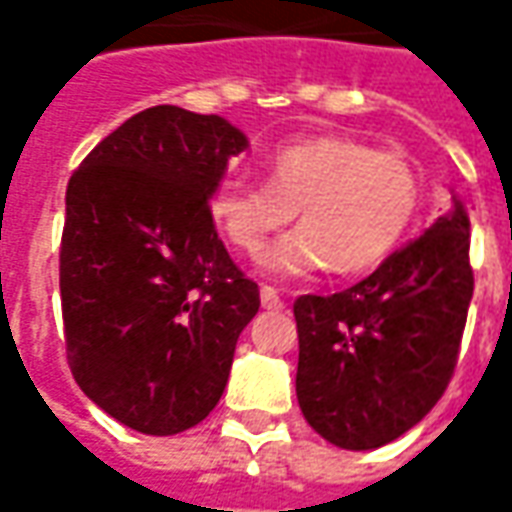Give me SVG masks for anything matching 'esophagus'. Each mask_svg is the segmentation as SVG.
I'll list each match as a JSON object with an SVG mask.
<instances>
[{
  "instance_id": "obj_1",
  "label": "esophagus",
  "mask_w": 512,
  "mask_h": 512,
  "mask_svg": "<svg viewBox=\"0 0 512 512\" xmlns=\"http://www.w3.org/2000/svg\"><path fill=\"white\" fill-rule=\"evenodd\" d=\"M262 307H267V310H282L285 307V299L279 296V290L276 287H270V285H262Z\"/></svg>"
}]
</instances>
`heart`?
Instances as JSON below:
<instances>
[{"label":"heart","mask_w":512,"mask_h":512,"mask_svg":"<svg viewBox=\"0 0 512 512\" xmlns=\"http://www.w3.org/2000/svg\"><path fill=\"white\" fill-rule=\"evenodd\" d=\"M267 182L225 179L210 193V216L227 242L262 256L276 230L305 225L267 250V273L307 276L322 267L367 273L393 256L422 207V176L399 150L350 136H307L267 153Z\"/></svg>","instance_id":"heart-1"}]
</instances>
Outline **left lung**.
I'll return each mask as SVG.
<instances>
[{
	"label": "left lung",
	"mask_w": 512,
	"mask_h": 512,
	"mask_svg": "<svg viewBox=\"0 0 512 512\" xmlns=\"http://www.w3.org/2000/svg\"><path fill=\"white\" fill-rule=\"evenodd\" d=\"M473 299L470 219L456 202L367 279L333 296H299L296 396L336 447L399 439L442 399Z\"/></svg>",
	"instance_id": "8db88e82"
}]
</instances>
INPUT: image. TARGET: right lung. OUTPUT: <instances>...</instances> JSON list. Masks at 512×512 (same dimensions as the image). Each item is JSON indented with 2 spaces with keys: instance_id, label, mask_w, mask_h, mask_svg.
I'll return each instance as SVG.
<instances>
[{
  "instance_id": "right-lung-1",
  "label": "right lung",
  "mask_w": 512,
  "mask_h": 512,
  "mask_svg": "<svg viewBox=\"0 0 512 512\" xmlns=\"http://www.w3.org/2000/svg\"><path fill=\"white\" fill-rule=\"evenodd\" d=\"M247 139L222 116L156 105L73 170L59 293L90 402L148 436L199 424L225 393L259 285L230 259L210 193Z\"/></svg>"
}]
</instances>
